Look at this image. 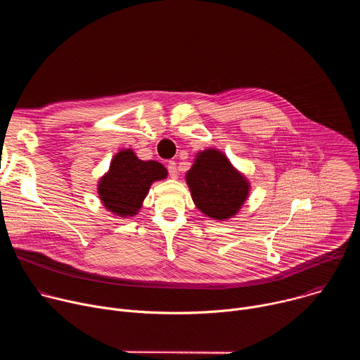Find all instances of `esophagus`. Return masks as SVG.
<instances>
[{
  "instance_id": "1",
  "label": "esophagus",
  "mask_w": 360,
  "mask_h": 360,
  "mask_svg": "<svg viewBox=\"0 0 360 360\" xmlns=\"http://www.w3.org/2000/svg\"><path fill=\"white\" fill-rule=\"evenodd\" d=\"M167 168H168V172H169V176H171V178H176V176H178V167H176V162H175V161H169Z\"/></svg>"
}]
</instances>
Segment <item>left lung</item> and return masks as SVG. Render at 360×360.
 I'll return each mask as SVG.
<instances>
[{"label":"left lung","mask_w":360,"mask_h":360,"mask_svg":"<svg viewBox=\"0 0 360 360\" xmlns=\"http://www.w3.org/2000/svg\"><path fill=\"white\" fill-rule=\"evenodd\" d=\"M196 208L207 217L225 221L236 215L249 195V182L218 149L199 152L186 172Z\"/></svg>","instance_id":"left-lung-1"}]
</instances>
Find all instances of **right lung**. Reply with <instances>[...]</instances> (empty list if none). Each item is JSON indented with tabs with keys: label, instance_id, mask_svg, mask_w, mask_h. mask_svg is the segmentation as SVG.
Wrapping results in <instances>:
<instances>
[{
	"label": "right lung",
	"instance_id": "right-lung-1",
	"mask_svg": "<svg viewBox=\"0 0 360 360\" xmlns=\"http://www.w3.org/2000/svg\"><path fill=\"white\" fill-rule=\"evenodd\" d=\"M167 175L162 164L141 161L132 149H122L111 161L110 171L98 182L99 199L117 217H134L139 212L152 182Z\"/></svg>",
	"mask_w": 360,
	"mask_h": 360
}]
</instances>
